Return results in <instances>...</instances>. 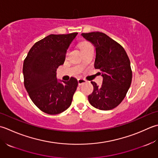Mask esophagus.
Returning <instances> with one entry per match:
<instances>
[{"mask_svg":"<svg viewBox=\"0 0 158 158\" xmlns=\"http://www.w3.org/2000/svg\"><path fill=\"white\" fill-rule=\"evenodd\" d=\"M78 85H82L86 82V80L82 78H79L78 79Z\"/></svg>","mask_w":158,"mask_h":158,"instance_id":"1","label":"esophagus"}]
</instances>
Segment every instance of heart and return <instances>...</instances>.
Returning <instances> with one entry per match:
<instances>
[{
	"label": "heart",
	"mask_w": 158,
	"mask_h": 158,
	"mask_svg": "<svg viewBox=\"0 0 158 158\" xmlns=\"http://www.w3.org/2000/svg\"><path fill=\"white\" fill-rule=\"evenodd\" d=\"M89 46H91V44H90L88 42H86V41H83V42H82L81 44H80V48H82V49H83V48H85Z\"/></svg>",
	"instance_id": "b5f03b06"
}]
</instances>
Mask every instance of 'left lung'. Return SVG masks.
I'll return each mask as SVG.
<instances>
[{"mask_svg": "<svg viewBox=\"0 0 158 158\" xmlns=\"http://www.w3.org/2000/svg\"><path fill=\"white\" fill-rule=\"evenodd\" d=\"M81 35L95 46L94 66L103 76L101 86L91 82L93 91L89 95V101L99 110H112L123 100L131 85L132 71L130 59L122 46L105 33L92 32Z\"/></svg>", "mask_w": 158, "mask_h": 158, "instance_id": "obj_1", "label": "left lung"}]
</instances>
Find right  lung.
Masks as SVG:
<instances>
[{
  "mask_svg": "<svg viewBox=\"0 0 158 158\" xmlns=\"http://www.w3.org/2000/svg\"><path fill=\"white\" fill-rule=\"evenodd\" d=\"M77 34L48 35L33 45L24 60V86L35 105L45 113H61L72 104L78 81L71 77L61 84L56 72L64 63L67 49Z\"/></svg>",
  "mask_w": 158,
  "mask_h": 158,
  "instance_id": "1",
  "label": "right lung"
}]
</instances>
